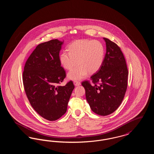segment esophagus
<instances>
[{
	"label": "esophagus",
	"instance_id": "1",
	"mask_svg": "<svg viewBox=\"0 0 154 154\" xmlns=\"http://www.w3.org/2000/svg\"><path fill=\"white\" fill-rule=\"evenodd\" d=\"M74 85H75V86H79V85H80L81 83L79 82V81H74L73 82Z\"/></svg>",
	"mask_w": 154,
	"mask_h": 154
}]
</instances>
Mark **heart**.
<instances>
[{"label": "heart", "mask_w": 154, "mask_h": 154, "mask_svg": "<svg viewBox=\"0 0 154 154\" xmlns=\"http://www.w3.org/2000/svg\"><path fill=\"white\" fill-rule=\"evenodd\" d=\"M68 51L61 52L59 60L62 66L70 70L67 78L72 80H81L88 73H95L102 66L104 59V48L97 40L82 39L74 42L68 47Z\"/></svg>", "instance_id": "heart-1"}]
</instances>
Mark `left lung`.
Masks as SVG:
<instances>
[{
  "label": "left lung",
  "instance_id": "1",
  "mask_svg": "<svg viewBox=\"0 0 154 154\" xmlns=\"http://www.w3.org/2000/svg\"><path fill=\"white\" fill-rule=\"evenodd\" d=\"M106 52L101 68L91 77L95 85L82 82L88 104L95 113L106 116L117 109L122 102L128 85V70L120 48L109 39L103 38ZM99 82V85L96 83Z\"/></svg>",
  "mask_w": 154,
  "mask_h": 154
}]
</instances>
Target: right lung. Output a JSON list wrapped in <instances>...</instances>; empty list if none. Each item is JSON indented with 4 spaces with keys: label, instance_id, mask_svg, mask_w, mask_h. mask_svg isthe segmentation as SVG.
I'll return each mask as SVG.
<instances>
[{
    "label": "right lung",
    "instance_id": "right-lung-1",
    "mask_svg": "<svg viewBox=\"0 0 154 154\" xmlns=\"http://www.w3.org/2000/svg\"><path fill=\"white\" fill-rule=\"evenodd\" d=\"M63 42L57 39L38 44L26 62L23 84L33 109L48 121H55L65 114L72 91V81L59 86L66 77L59 60Z\"/></svg>",
    "mask_w": 154,
    "mask_h": 154
}]
</instances>
